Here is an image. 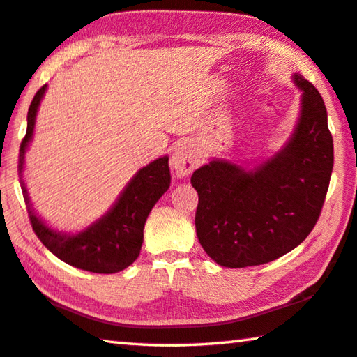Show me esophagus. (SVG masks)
<instances>
[{
	"mask_svg": "<svg viewBox=\"0 0 357 357\" xmlns=\"http://www.w3.org/2000/svg\"><path fill=\"white\" fill-rule=\"evenodd\" d=\"M172 167L179 176L192 173L197 167V154L188 141H179L172 149Z\"/></svg>",
	"mask_w": 357,
	"mask_h": 357,
	"instance_id": "1",
	"label": "esophagus"
}]
</instances>
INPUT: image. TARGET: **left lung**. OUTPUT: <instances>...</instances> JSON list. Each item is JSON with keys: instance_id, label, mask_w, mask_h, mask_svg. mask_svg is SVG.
Returning a JSON list of instances; mask_svg holds the SVG:
<instances>
[{"instance_id": "1", "label": "left lung", "mask_w": 357, "mask_h": 357, "mask_svg": "<svg viewBox=\"0 0 357 357\" xmlns=\"http://www.w3.org/2000/svg\"><path fill=\"white\" fill-rule=\"evenodd\" d=\"M302 89V116L278 155L245 172L213 160L195 169V230L203 250L222 267L243 268L284 256L318 222L333 168V141L324 100L313 84Z\"/></svg>"}]
</instances>
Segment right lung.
Here are the masks:
<instances>
[{
    "label": "right lung",
    "instance_id": "obj_1",
    "mask_svg": "<svg viewBox=\"0 0 357 357\" xmlns=\"http://www.w3.org/2000/svg\"><path fill=\"white\" fill-rule=\"evenodd\" d=\"M47 86L38 90L28 109L26 133L19 151V176L24 168L25 149L33 137L38 106ZM172 183L168 157L157 158L141 168L123 190L114 208L92 227L75 236L50 230L30 208V200L22 185L28 218L36 236L47 250L73 267L92 273H117L138 259L143 245V229L152 206L167 192Z\"/></svg>",
    "mask_w": 357,
    "mask_h": 357
}]
</instances>
